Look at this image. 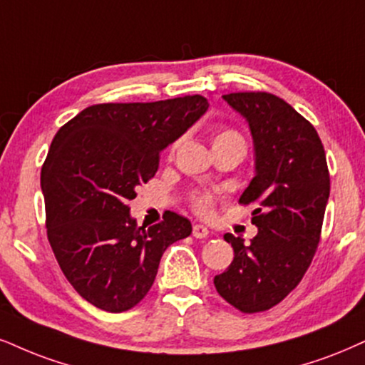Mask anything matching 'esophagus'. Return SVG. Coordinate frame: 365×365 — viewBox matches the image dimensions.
<instances>
[{
  "mask_svg": "<svg viewBox=\"0 0 365 365\" xmlns=\"http://www.w3.org/2000/svg\"><path fill=\"white\" fill-rule=\"evenodd\" d=\"M208 233H210V230L205 227V225L197 223V225H195V227H192V237L205 238V237H208Z\"/></svg>",
  "mask_w": 365,
  "mask_h": 365,
  "instance_id": "1",
  "label": "esophagus"
}]
</instances>
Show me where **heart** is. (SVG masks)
Segmentation results:
<instances>
[{"label": "heart", "instance_id": "b5f03b06", "mask_svg": "<svg viewBox=\"0 0 365 365\" xmlns=\"http://www.w3.org/2000/svg\"><path fill=\"white\" fill-rule=\"evenodd\" d=\"M228 142H244V140H242V137L237 132H233V130H227V128L218 130V132L213 135V145H220V143H228ZM195 208L200 211V213L208 215L211 211V197L208 195L196 196Z\"/></svg>", "mask_w": 365, "mask_h": 365}]
</instances>
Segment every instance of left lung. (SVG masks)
Returning a JSON list of instances; mask_svg holds the SVG:
<instances>
[{
  "instance_id": "obj_1",
  "label": "left lung",
  "mask_w": 365,
  "mask_h": 365,
  "mask_svg": "<svg viewBox=\"0 0 365 365\" xmlns=\"http://www.w3.org/2000/svg\"><path fill=\"white\" fill-rule=\"evenodd\" d=\"M223 100L249 123L254 178L238 201L259 203L252 211L259 232L249 245L225 233L233 260L213 282L232 307L257 313L284 299L312 264L330 175L317 130L284 100L269 93H232Z\"/></svg>"
}]
</instances>
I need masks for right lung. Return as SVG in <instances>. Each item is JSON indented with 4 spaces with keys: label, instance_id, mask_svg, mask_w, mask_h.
I'll use <instances>...</instances> for the list:
<instances>
[{
    "label": "right lung",
    "instance_id": "add662e5",
    "mask_svg": "<svg viewBox=\"0 0 365 365\" xmlns=\"http://www.w3.org/2000/svg\"><path fill=\"white\" fill-rule=\"evenodd\" d=\"M206 110L200 94L94 105L53 137L40 175L47 237L67 281L93 307L133 308L154 284L165 249L191 235L190 220L173 211L138 227L128 201L154 178L160 152Z\"/></svg>",
    "mask_w": 365,
    "mask_h": 365
}]
</instances>
